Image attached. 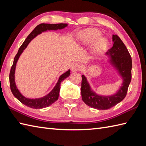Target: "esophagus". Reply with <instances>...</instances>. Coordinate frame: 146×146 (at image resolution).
<instances>
[{"instance_id": "esophagus-1", "label": "esophagus", "mask_w": 146, "mask_h": 146, "mask_svg": "<svg viewBox=\"0 0 146 146\" xmlns=\"http://www.w3.org/2000/svg\"><path fill=\"white\" fill-rule=\"evenodd\" d=\"M81 68V65L78 63H74L71 66V72H76L80 70Z\"/></svg>"}]
</instances>
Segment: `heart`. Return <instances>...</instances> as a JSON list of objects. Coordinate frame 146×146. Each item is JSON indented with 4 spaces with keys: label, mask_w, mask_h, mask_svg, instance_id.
<instances>
[{
    "label": "heart",
    "mask_w": 146,
    "mask_h": 146,
    "mask_svg": "<svg viewBox=\"0 0 146 146\" xmlns=\"http://www.w3.org/2000/svg\"><path fill=\"white\" fill-rule=\"evenodd\" d=\"M101 36V33L94 29H86L77 35V39L82 44H92V52L95 56L102 54L107 48V42Z\"/></svg>",
    "instance_id": "heart-1"
}]
</instances>
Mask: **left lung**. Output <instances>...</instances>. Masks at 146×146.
<instances>
[{
  "label": "left lung",
  "mask_w": 146,
  "mask_h": 146,
  "mask_svg": "<svg viewBox=\"0 0 146 146\" xmlns=\"http://www.w3.org/2000/svg\"><path fill=\"white\" fill-rule=\"evenodd\" d=\"M113 46L107 52L108 61L117 71L122 83L119 89L111 95H98L93 90L85 75H82L81 93L82 100L88 106L98 110H107L122 101L127 92L132 78V58L122 40L112 36Z\"/></svg>",
  "instance_id": "left-lung-1"
}]
</instances>
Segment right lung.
<instances>
[{"label": "right lung", "instance_id": "right-lung-1", "mask_svg": "<svg viewBox=\"0 0 146 146\" xmlns=\"http://www.w3.org/2000/svg\"><path fill=\"white\" fill-rule=\"evenodd\" d=\"M68 26L67 24H40L37 26L35 29L29 34V35L27 37L25 41L23 43L21 47L19 49L17 54L14 58L13 64L11 67L10 74H9V82H10L11 90L14 95V97L16 98L18 100H19L22 104H24L26 106L31 107L35 109H40L45 107H49L56 101L58 99L59 94H60V85L61 83L63 80L66 78L70 75V70H68L66 72L59 77L58 82L52 88V90L48 94L44 96L43 97L38 98H26L21 94V92L17 88L15 82V67H16L17 62L21 54L23 53L24 49L26 48L29 43L34 38L38 35L41 34L42 32L47 31H57L58 29H63L64 27Z\"/></svg>", "mask_w": 146, "mask_h": 146}]
</instances>
